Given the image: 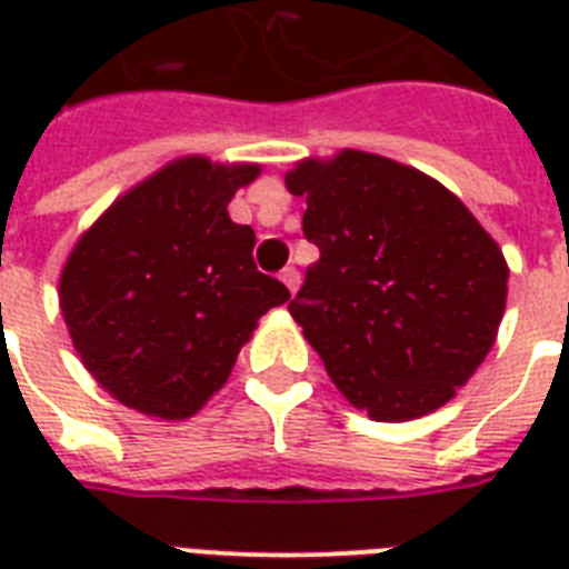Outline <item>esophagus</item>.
<instances>
[{
    "mask_svg": "<svg viewBox=\"0 0 569 569\" xmlns=\"http://www.w3.org/2000/svg\"><path fill=\"white\" fill-rule=\"evenodd\" d=\"M280 280H283L286 283V289H289V292H298V286H301V271H298V268H283V271H280Z\"/></svg>",
    "mask_w": 569,
    "mask_h": 569,
    "instance_id": "esophagus-1",
    "label": "esophagus"
}]
</instances>
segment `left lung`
Wrapping results in <instances>:
<instances>
[{
    "label": "left lung",
    "instance_id": "obj_1",
    "mask_svg": "<svg viewBox=\"0 0 569 569\" xmlns=\"http://www.w3.org/2000/svg\"><path fill=\"white\" fill-rule=\"evenodd\" d=\"M307 268L292 319L339 392L375 422H410L485 363L508 301L493 236L442 182L363 150L301 159Z\"/></svg>",
    "mask_w": 569,
    "mask_h": 569
}]
</instances>
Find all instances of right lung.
<instances>
[{
	"mask_svg": "<svg viewBox=\"0 0 569 569\" xmlns=\"http://www.w3.org/2000/svg\"><path fill=\"white\" fill-rule=\"evenodd\" d=\"M259 164L173 159L120 194L70 250L58 307L76 355L111 398L189 419L289 289L253 266L257 236L227 212Z\"/></svg>",
	"mask_w": 569,
	"mask_h": 569,
	"instance_id": "obj_1",
	"label": "right lung"
}]
</instances>
